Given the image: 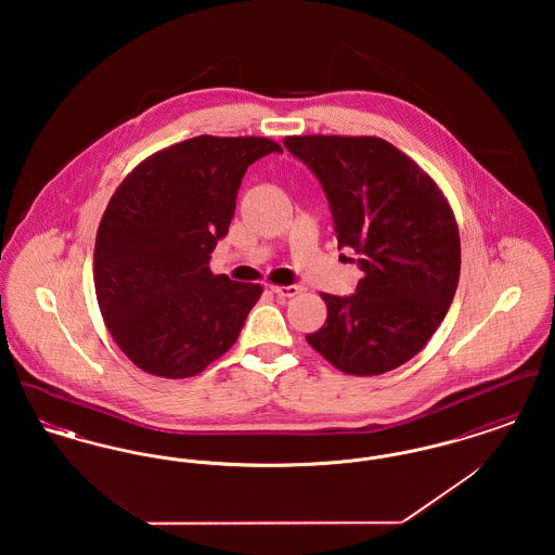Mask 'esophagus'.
Masks as SVG:
<instances>
[{
    "instance_id": "obj_1",
    "label": "esophagus",
    "mask_w": 555,
    "mask_h": 555,
    "mask_svg": "<svg viewBox=\"0 0 555 555\" xmlns=\"http://www.w3.org/2000/svg\"><path fill=\"white\" fill-rule=\"evenodd\" d=\"M270 291H272L279 299H289V297H295V295L299 293V287H295V285H289V287H285V285H270Z\"/></svg>"
}]
</instances>
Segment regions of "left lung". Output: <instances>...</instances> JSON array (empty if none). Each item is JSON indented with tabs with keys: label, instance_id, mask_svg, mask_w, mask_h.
Segmentation results:
<instances>
[{
	"label": "left lung",
	"instance_id": "8db88e82",
	"mask_svg": "<svg viewBox=\"0 0 555 555\" xmlns=\"http://www.w3.org/2000/svg\"><path fill=\"white\" fill-rule=\"evenodd\" d=\"M283 143L317 175L339 247H351L364 272L353 295H320L326 322L306 341L345 374L396 370L433 337L457 289L460 231L448 197L380 137L293 134Z\"/></svg>",
	"mask_w": 555,
	"mask_h": 555
}]
</instances>
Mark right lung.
<instances>
[{
	"label": "right lung",
	"instance_id": "1",
	"mask_svg": "<svg viewBox=\"0 0 555 555\" xmlns=\"http://www.w3.org/2000/svg\"><path fill=\"white\" fill-rule=\"evenodd\" d=\"M283 152L266 137L199 134L143 159L102 216L93 281L112 339L137 369L186 378L237 341L262 285L211 274L249 164Z\"/></svg>",
	"mask_w": 555,
	"mask_h": 555
}]
</instances>
